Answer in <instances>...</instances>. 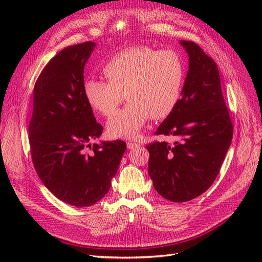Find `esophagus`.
Segmentation results:
<instances>
[{"instance_id": "34e87169", "label": "esophagus", "mask_w": 262, "mask_h": 262, "mask_svg": "<svg viewBox=\"0 0 262 262\" xmlns=\"http://www.w3.org/2000/svg\"><path fill=\"white\" fill-rule=\"evenodd\" d=\"M142 144L141 143H137V142H128L127 143V147L129 149H133V148H137V147H141Z\"/></svg>"}]
</instances>
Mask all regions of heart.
I'll list each match as a JSON object with an SVG mask.
<instances>
[{"label": "heart", "mask_w": 262, "mask_h": 262, "mask_svg": "<svg viewBox=\"0 0 262 262\" xmlns=\"http://www.w3.org/2000/svg\"><path fill=\"white\" fill-rule=\"evenodd\" d=\"M107 81L89 79L83 94L89 105L104 117L113 116L125 98L128 102L108 122L111 136L136 138L146 122L168 117L185 86V59L173 49L148 46L127 48L103 65Z\"/></svg>", "instance_id": "heart-1"}]
</instances>
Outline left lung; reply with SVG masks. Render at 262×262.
<instances>
[{
  "mask_svg": "<svg viewBox=\"0 0 262 262\" xmlns=\"http://www.w3.org/2000/svg\"><path fill=\"white\" fill-rule=\"evenodd\" d=\"M180 42L189 55L182 97L155 132L177 141L146 145L155 190L176 203L196 198L213 185L233 137L215 60L194 41Z\"/></svg>",
  "mask_w": 262,
  "mask_h": 262,
  "instance_id": "1",
  "label": "left lung"
}]
</instances>
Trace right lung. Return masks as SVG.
<instances>
[{
    "label": "right lung",
    "mask_w": 262,
    "mask_h": 262,
    "mask_svg": "<svg viewBox=\"0 0 262 262\" xmlns=\"http://www.w3.org/2000/svg\"><path fill=\"white\" fill-rule=\"evenodd\" d=\"M94 42L62 49L39 74L33 88L29 144L41 182L62 202L86 207L109 191L124 141L93 144L103 127L83 94L84 66Z\"/></svg>",
    "instance_id": "obj_1"
}]
</instances>
